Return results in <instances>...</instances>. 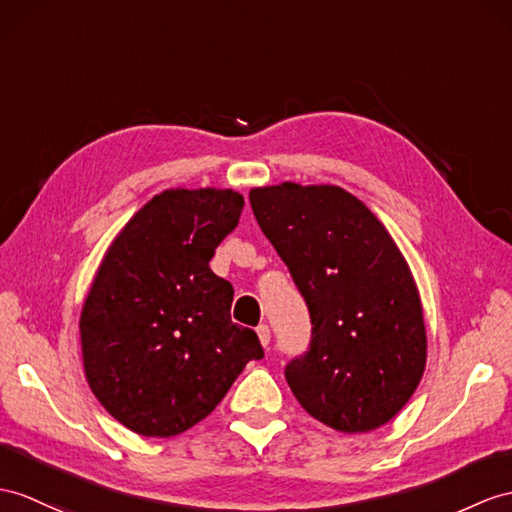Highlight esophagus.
Here are the masks:
<instances>
[{"mask_svg":"<svg viewBox=\"0 0 512 512\" xmlns=\"http://www.w3.org/2000/svg\"><path fill=\"white\" fill-rule=\"evenodd\" d=\"M256 334H258L260 343H263V347H267L269 341H271V330H269V326H265V323H260V326L256 328Z\"/></svg>","mask_w":512,"mask_h":512,"instance_id":"esophagus-1","label":"esophagus"}]
</instances>
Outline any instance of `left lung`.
Instances as JSON below:
<instances>
[{
  "label": "left lung",
  "mask_w": 512,
  "mask_h": 512,
  "mask_svg": "<svg viewBox=\"0 0 512 512\" xmlns=\"http://www.w3.org/2000/svg\"><path fill=\"white\" fill-rule=\"evenodd\" d=\"M254 217L306 299L313 339L284 369L326 426L371 432L413 397L428 339L413 273L380 219L341 186L249 191Z\"/></svg>",
  "instance_id": "8db88e82"
}]
</instances>
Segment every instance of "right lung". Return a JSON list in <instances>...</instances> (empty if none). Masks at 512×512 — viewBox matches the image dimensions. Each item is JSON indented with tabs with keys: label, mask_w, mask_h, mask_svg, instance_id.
Listing matches in <instances>:
<instances>
[{
	"label": "right lung",
	"mask_w": 512,
	"mask_h": 512,
	"mask_svg": "<svg viewBox=\"0 0 512 512\" xmlns=\"http://www.w3.org/2000/svg\"><path fill=\"white\" fill-rule=\"evenodd\" d=\"M232 189H169L110 243L80 315L86 382L141 436L182 434L213 413L249 360L254 330L230 319L234 289L208 267L239 223Z\"/></svg>",
	"instance_id": "1"
}]
</instances>
